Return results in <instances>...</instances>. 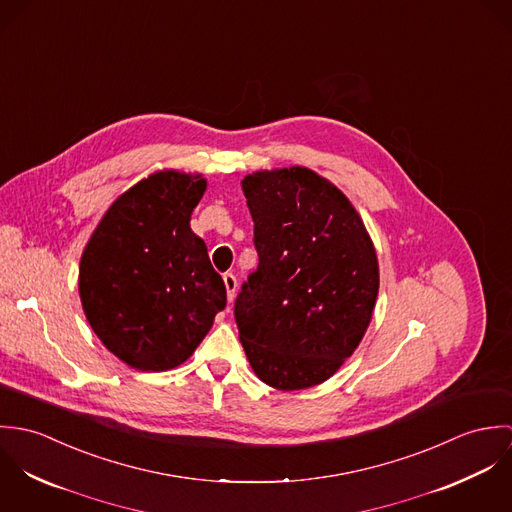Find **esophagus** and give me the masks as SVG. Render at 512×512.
Masks as SVG:
<instances>
[{
  "label": "esophagus",
  "mask_w": 512,
  "mask_h": 512,
  "mask_svg": "<svg viewBox=\"0 0 512 512\" xmlns=\"http://www.w3.org/2000/svg\"><path fill=\"white\" fill-rule=\"evenodd\" d=\"M222 280H224V286H226V295H228V301H232V299H234V295H236V288H238L236 276H234V274H230V272H226V274L222 276Z\"/></svg>",
  "instance_id": "34e87169"
}]
</instances>
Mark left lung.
Instances as JSON below:
<instances>
[{"instance_id": "1", "label": "left lung", "mask_w": 512, "mask_h": 512, "mask_svg": "<svg viewBox=\"0 0 512 512\" xmlns=\"http://www.w3.org/2000/svg\"><path fill=\"white\" fill-rule=\"evenodd\" d=\"M258 268L234 303L238 337L256 376L276 390L331 378L365 337L378 260L347 195L307 167L242 179Z\"/></svg>"}]
</instances>
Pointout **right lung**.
<instances>
[{"instance_id":"obj_1","label":"right lung","mask_w":512,"mask_h":512,"mask_svg":"<svg viewBox=\"0 0 512 512\" xmlns=\"http://www.w3.org/2000/svg\"><path fill=\"white\" fill-rule=\"evenodd\" d=\"M205 191L201 173L155 171L110 205L84 246V315L104 347L132 368L183 365L226 305L224 282L189 224Z\"/></svg>"}]
</instances>
